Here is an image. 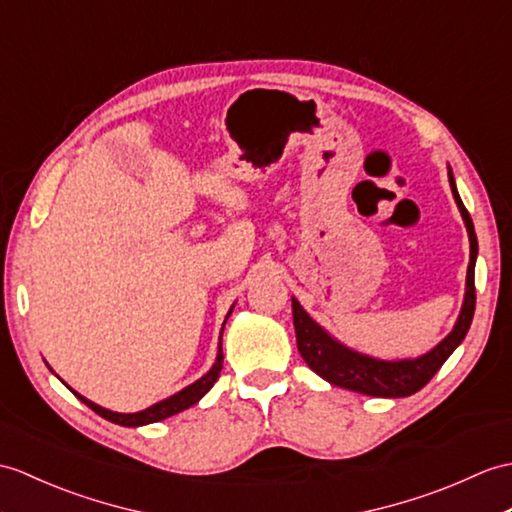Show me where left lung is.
Returning a JSON list of instances; mask_svg holds the SVG:
<instances>
[{"label":"left lung","mask_w":512,"mask_h":512,"mask_svg":"<svg viewBox=\"0 0 512 512\" xmlns=\"http://www.w3.org/2000/svg\"><path fill=\"white\" fill-rule=\"evenodd\" d=\"M447 174H449L451 194H454L460 216L465 220L469 244H471L465 303H462V310L454 329H451V334L445 340L438 342L432 351H427L425 355H421V358L397 360V362L377 360V358H371V355H364L344 347L342 342L331 338L327 331L303 310L301 303L292 299L296 347H299L301 358L307 362V366H310L316 375L327 379L329 384L347 388L353 392H362V395H371V397H392V399L410 397L430 382L438 368L445 364V360L456 351L458 344L465 340L467 331L471 327L473 312H475V259H478V237H475L469 211L460 200L451 168Z\"/></svg>","instance_id":"8db88e82"}]
</instances>
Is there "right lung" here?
Masks as SVG:
<instances>
[{
  "instance_id": "1",
  "label": "right lung",
  "mask_w": 512,
  "mask_h": 512,
  "mask_svg": "<svg viewBox=\"0 0 512 512\" xmlns=\"http://www.w3.org/2000/svg\"><path fill=\"white\" fill-rule=\"evenodd\" d=\"M231 312H233V307L229 310L227 318L231 316ZM227 318H224V323H227ZM222 329H224V325H222ZM220 340H222V331H220ZM222 360H224V355H222V342H220L216 362H213V366L209 368L207 375H202L200 379H196V382L189 384L187 388L178 390L176 395H172V397H168V399H163V401H159V403H154V406H150V408H146V410H141V412H133V414H122V412L106 410V408L98 406V403L89 401L87 397L78 395L76 390H71V388H69V390L74 392V395H76L82 403H87V406H89L95 414H100L102 419L111 421V423H117V425H124V427H139V425H148V423H157V421L168 419V417H172V414L183 412V410H187L189 406H194V403H198V401H200L202 397H205L207 392L211 390V386L218 382L220 371H222Z\"/></svg>"
}]
</instances>
